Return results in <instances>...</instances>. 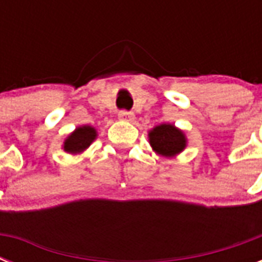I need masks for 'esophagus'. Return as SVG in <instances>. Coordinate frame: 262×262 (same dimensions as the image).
<instances>
[{
	"label": "esophagus",
	"mask_w": 262,
	"mask_h": 262,
	"mask_svg": "<svg viewBox=\"0 0 262 262\" xmlns=\"http://www.w3.org/2000/svg\"><path fill=\"white\" fill-rule=\"evenodd\" d=\"M118 118L121 119V121H133V119H135V114H133L132 111L122 110V111H119Z\"/></svg>",
	"instance_id": "esophagus-1"
}]
</instances>
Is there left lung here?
I'll list each match as a JSON object with an SVG mask.
<instances>
[{
	"label": "left lung",
	"mask_w": 262,
	"mask_h": 262,
	"mask_svg": "<svg viewBox=\"0 0 262 262\" xmlns=\"http://www.w3.org/2000/svg\"><path fill=\"white\" fill-rule=\"evenodd\" d=\"M152 149L166 158H172L185 149L187 144L186 136L171 123L158 125L148 133Z\"/></svg>",
	"instance_id": "1"
}]
</instances>
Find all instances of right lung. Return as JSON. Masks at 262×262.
<instances>
[{"instance_id":"right-lung-1","label":"right lung","mask_w":262,"mask_h":262,"mask_svg":"<svg viewBox=\"0 0 262 262\" xmlns=\"http://www.w3.org/2000/svg\"><path fill=\"white\" fill-rule=\"evenodd\" d=\"M96 129L88 125L84 126L76 127L75 132H72L71 135L68 136L67 140L63 141V151L68 154H81L90 147L92 141L96 139Z\"/></svg>"}]
</instances>
